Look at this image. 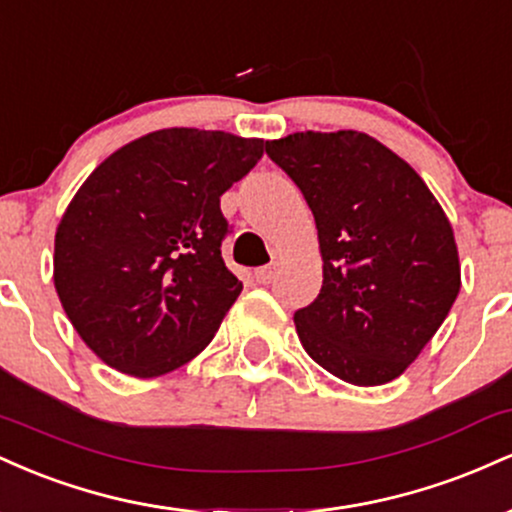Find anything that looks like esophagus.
<instances>
[{
	"label": "esophagus",
	"instance_id": "1",
	"mask_svg": "<svg viewBox=\"0 0 512 512\" xmlns=\"http://www.w3.org/2000/svg\"><path fill=\"white\" fill-rule=\"evenodd\" d=\"M276 276V264H269V267H260L252 272V279L257 281V284H269V281H274Z\"/></svg>",
	"mask_w": 512,
	"mask_h": 512
}]
</instances>
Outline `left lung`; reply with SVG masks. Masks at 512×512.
Listing matches in <instances>:
<instances>
[{"mask_svg":"<svg viewBox=\"0 0 512 512\" xmlns=\"http://www.w3.org/2000/svg\"><path fill=\"white\" fill-rule=\"evenodd\" d=\"M315 216L322 289L296 310L315 363L351 385L399 378L460 293V257L443 207L421 175L354 129L267 142Z\"/></svg>","mask_w":512,"mask_h":512,"instance_id":"1","label":"left lung"}]
</instances>
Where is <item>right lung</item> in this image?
<instances>
[{
	"label": "right lung",
	"instance_id": "obj_1",
	"mask_svg": "<svg viewBox=\"0 0 512 512\" xmlns=\"http://www.w3.org/2000/svg\"><path fill=\"white\" fill-rule=\"evenodd\" d=\"M264 139L170 127L110 154L55 233V289L103 363L156 378L204 351L243 284L228 272L221 195Z\"/></svg>",
	"mask_w": 512,
	"mask_h": 512
}]
</instances>
